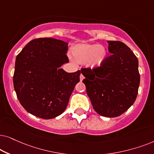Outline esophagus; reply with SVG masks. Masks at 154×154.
I'll return each mask as SVG.
<instances>
[{
	"label": "esophagus",
	"instance_id": "34e87169",
	"mask_svg": "<svg viewBox=\"0 0 154 154\" xmlns=\"http://www.w3.org/2000/svg\"><path fill=\"white\" fill-rule=\"evenodd\" d=\"M79 78H80V81H81V82L83 80L84 78H85V77H84L82 74H81V75H80V77H79Z\"/></svg>",
	"mask_w": 154,
	"mask_h": 154
}]
</instances>
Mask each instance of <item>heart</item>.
I'll return each instance as SVG.
<instances>
[{"label":"heart","mask_w":154,"mask_h":154,"mask_svg":"<svg viewBox=\"0 0 154 154\" xmlns=\"http://www.w3.org/2000/svg\"><path fill=\"white\" fill-rule=\"evenodd\" d=\"M75 60L84 63L90 69L102 66L107 58V51L103 46L96 44H78L72 51Z\"/></svg>","instance_id":"heart-1"}]
</instances>
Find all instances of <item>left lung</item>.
Instances as JSON below:
<instances>
[{
	"mask_svg": "<svg viewBox=\"0 0 154 154\" xmlns=\"http://www.w3.org/2000/svg\"><path fill=\"white\" fill-rule=\"evenodd\" d=\"M111 56L96 69L82 68V74L94 109L115 118L128 110L136 100L140 75L138 59L121 42L107 41Z\"/></svg>",
	"mask_w": 154,
	"mask_h": 154,
	"instance_id": "obj_1",
	"label": "left lung"
}]
</instances>
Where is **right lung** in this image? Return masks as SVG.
Listing matches in <instances>:
<instances>
[{"label": "right lung", "instance_id": "add662e5", "mask_svg": "<svg viewBox=\"0 0 154 154\" xmlns=\"http://www.w3.org/2000/svg\"><path fill=\"white\" fill-rule=\"evenodd\" d=\"M67 43L53 38L32 40L17 56L14 89L28 112L52 119L66 109L81 71L68 73L60 67L69 62Z\"/></svg>", "mask_w": 154, "mask_h": 154}]
</instances>
